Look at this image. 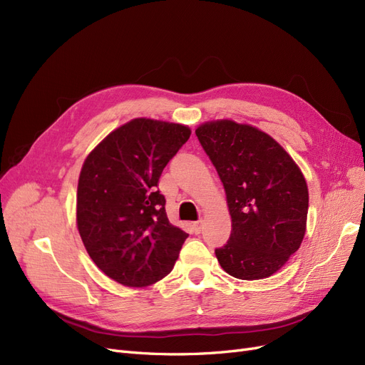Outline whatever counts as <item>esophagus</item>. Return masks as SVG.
Wrapping results in <instances>:
<instances>
[{"label":"esophagus","instance_id":"esophagus-1","mask_svg":"<svg viewBox=\"0 0 365 365\" xmlns=\"http://www.w3.org/2000/svg\"><path fill=\"white\" fill-rule=\"evenodd\" d=\"M202 223H203V220L200 218V220H197V222H195L193 223V226H195V230H196V233H199L200 232V229H202Z\"/></svg>","mask_w":365,"mask_h":365}]
</instances>
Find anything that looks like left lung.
I'll return each instance as SVG.
<instances>
[{"label":"left lung","instance_id":"1","mask_svg":"<svg viewBox=\"0 0 365 365\" xmlns=\"http://www.w3.org/2000/svg\"><path fill=\"white\" fill-rule=\"evenodd\" d=\"M196 136L220 177L232 232L215 249L222 268L241 280L267 279L302 242L309 190L280 143L256 127L230 120L205 123Z\"/></svg>","mask_w":365,"mask_h":365}]
</instances>
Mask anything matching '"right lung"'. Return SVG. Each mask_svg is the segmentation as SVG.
I'll list each match as a JSON object with an SVG mask.
<instances>
[{
  "mask_svg": "<svg viewBox=\"0 0 365 365\" xmlns=\"http://www.w3.org/2000/svg\"><path fill=\"white\" fill-rule=\"evenodd\" d=\"M190 128L136 118L113 130L86 157L79 175L76 220L94 264L130 287L166 277L188 233L169 223L157 190Z\"/></svg>",
  "mask_w": 365,
  "mask_h": 365,
  "instance_id": "1",
  "label": "right lung"
}]
</instances>
